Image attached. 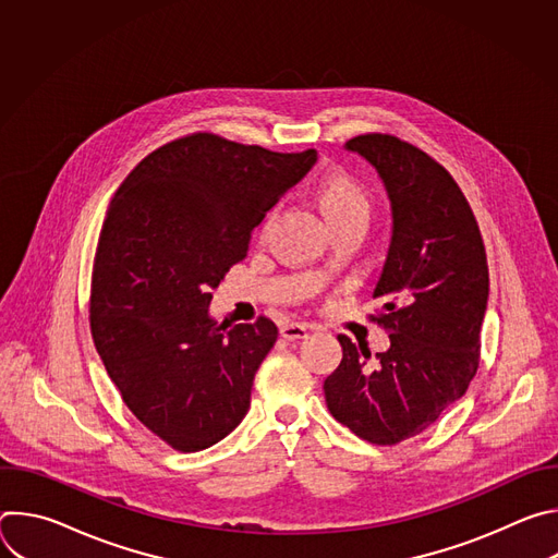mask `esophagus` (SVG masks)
I'll return each instance as SVG.
<instances>
[{"instance_id": "esophagus-1", "label": "esophagus", "mask_w": 558, "mask_h": 558, "mask_svg": "<svg viewBox=\"0 0 558 558\" xmlns=\"http://www.w3.org/2000/svg\"><path fill=\"white\" fill-rule=\"evenodd\" d=\"M280 336L284 338V340H304L306 336H308V329L304 327V325H284L282 329H280Z\"/></svg>"}]
</instances>
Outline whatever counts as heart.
I'll return each mask as SVG.
<instances>
[{
    "instance_id": "obj_1",
    "label": "heart",
    "mask_w": 558,
    "mask_h": 558,
    "mask_svg": "<svg viewBox=\"0 0 558 558\" xmlns=\"http://www.w3.org/2000/svg\"><path fill=\"white\" fill-rule=\"evenodd\" d=\"M313 194L331 227L353 220L366 222L368 218L371 198L362 183L347 172H327L325 177L317 179Z\"/></svg>"
}]
</instances>
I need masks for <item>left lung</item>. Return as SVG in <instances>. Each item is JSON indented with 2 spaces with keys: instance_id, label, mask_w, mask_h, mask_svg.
I'll return each instance as SVG.
<instances>
[{
  "instance_id": "left-lung-1",
  "label": "left lung",
  "mask_w": 558,
  "mask_h": 558,
  "mask_svg": "<svg viewBox=\"0 0 558 558\" xmlns=\"http://www.w3.org/2000/svg\"><path fill=\"white\" fill-rule=\"evenodd\" d=\"M347 149L377 170L390 201V247L373 291L381 306L371 315L390 349L368 364L364 344L338 336L342 362L325 379V397L357 437L392 446L437 422L480 368L488 260L463 192L433 156L377 132Z\"/></svg>"
}]
</instances>
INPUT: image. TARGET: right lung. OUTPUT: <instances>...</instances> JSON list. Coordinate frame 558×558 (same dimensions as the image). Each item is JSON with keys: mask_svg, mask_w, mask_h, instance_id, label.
Wrapping results in <instances>:
<instances>
[{"mask_svg": "<svg viewBox=\"0 0 558 558\" xmlns=\"http://www.w3.org/2000/svg\"><path fill=\"white\" fill-rule=\"evenodd\" d=\"M315 161V149L282 154L196 132L147 154L110 201L93 267V340L125 407L174 450L214 446L250 411L278 327L265 315L218 325L209 291Z\"/></svg>", "mask_w": 558, "mask_h": 558, "instance_id": "1", "label": "right lung"}]
</instances>
